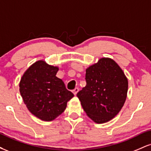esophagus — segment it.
Segmentation results:
<instances>
[{
	"instance_id": "obj_1",
	"label": "esophagus",
	"mask_w": 151,
	"mask_h": 151,
	"mask_svg": "<svg viewBox=\"0 0 151 151\" xmlns=\"http://www.w3.org/2000/svg\"><path fill=\"white\" fill-rule=\"evenodd\" d=\"M78 91H79V88L78 87H76L75 89H74L73 91H72V92H73V93L74 95H76L77 94V93H78Z\"/></svg>"
}]
</instances>
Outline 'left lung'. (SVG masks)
Masks as SVG:
<instances>
[{
	"label": "left lung",
	"mask_w": 151,
	"mask_h": 151,
	"mask_svg": "<svg viewBox=\"0 0 151 151\" xmlns=\"http://www.w3.org/2000/svg\"><path fill=\"white\" fill-rule=\"evenodd\" d=\"M86 85L77 93L86 115L96 124L111 120L127 96L128 79L114 60L102 58L86 70Z\"/></svg>",
	"instance_id": "left-lung-1"
}]
</instances>
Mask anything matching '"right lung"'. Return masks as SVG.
Segmentation results:
<instances>
[{"label":"right lung","mask_w":151,"mask_h":151,"mask_svg":"<svg viewBox=\"0 0 151 151\" xmlns=\"http://www.w3.org/2000/svg\"><path fill=\"white\" fill-rule=\"evenodd\" d=\"M59 68L43 60L35 62L20 79V93L27 109L38 119L51 121L62 114L74 94L56 77Z\"/></svg>","instance_id":"add662e5"}]
</instances>
